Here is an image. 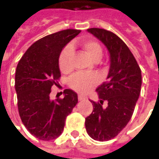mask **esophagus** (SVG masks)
Returning a JSON list of instances; mask_svg holds the SVG:
<instances>
[{
	"label": "esophagus",
	"instance_id": "1",
	"mask_svg": "<svg viewBox=\"0 0 159 159\" xmlns=\"http://www.w3.org/2000/svg\"><path fill=\"white\" fill-rule=\"evenodd\" d=\"M87 99V97L86 96H84V95H78V100L81 101V100H86Z\"/></svg>",
	"mask_w": 159,
	"mask_h": 159
}]
</instances>
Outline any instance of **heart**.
<instances>
[{"instance_id":"heart-1","label":"heart","mask_w":159,"mask_h":159,"mask_svg":"<svg viewBox=\"0 0 159 159\" xmlns=\"http://www.w3.org/2000/svg\"><path fill=\"white\" fill-rule=\"evenodd\" d=\"M81 47L85 51L90 59L94 62L100 61L103 55V49L99 42L94 40H85L81 42ZM73 48L71 45H67L60 52L59 58V67L61 72L69 73L73 69L72 58ZM99 82L98 76L95 74H76L70 78V87L79 93H87L93 87L96 86Z\"/></svg>"}]
</instances>
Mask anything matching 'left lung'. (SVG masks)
<instances>
[{
    "instance_id": "obj_1",
    "label": "left lung",
    "mask_w": 159,
    "mask_h": 159,
    "mask_svg": "<svg viewBox=\"0 0 159 159\" xmlns=\"http://www.w3.org/2000/svg\"><path fill=\"white\" fill-rule=\"evenodd\" d=\"M88 31L107 47L111 64L107 81L96 89L100 100H90L93 111L85 118V127L92 139L107 141L117 136L133 115L140 93L141 70L128 46L116 34L99 28ZM104 101L107 102L106 108Z\"/></svg>"
}]
</instances>
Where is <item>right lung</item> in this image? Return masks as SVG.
<instances>
[{
    "mask_svg": "<svg viewBox=\"0 0 159 159\" xmlns=\"http://www.w3.org/2000/svg\"><path fill=\"white\" fill-rule=\"evenodd\" d=\"M81 30L68 29L42 37L27 49L17 66L15 89L20 118L30 133L39 140H51L63 132L66 117L77 102L71 89L63 99L50 100L51 88L60 78L59 54Z\"/></svg>",
    "mask_w": 159,
    "mask_h": 159,
    "instance_id": "obj_1",
    "label": "right lung"
}]
</instances>
